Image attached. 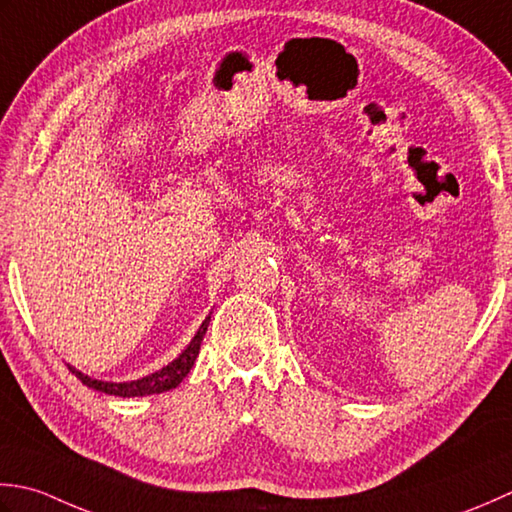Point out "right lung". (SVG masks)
Wrapping results in <instances>:
<instances>
[{
  "label": "right lung",
  "mask_w": 512,
  "mask_h": 512,
  "mask_svg": "<svg viewBox=\"0 0 512 512\" xmlns=\"http://www.w3.org/2000/svg\"><path fill=\"white\" fill-rule=\"evenodd\" d=\"M207 325H210V316L203 320V325L198 327L196 336L192 338L190 344H187L185 351L181 353L179 358L172 360L168 367H163L159 371L145 375V378H139V380L103 382V380L88 378V375H83L79 369L70 367V364H68V369L75 373L77 378L83 384H86V387L95 389V391H101V393H108V395H119V398H141V395H154V393L170 391V389L179 387L185 375L190 373V369L194 367V360L198 356V351H201V342H203V336H205V331H207Z\"/></svg>",
  "instance_id": "obj_1"
}]
</instances>
